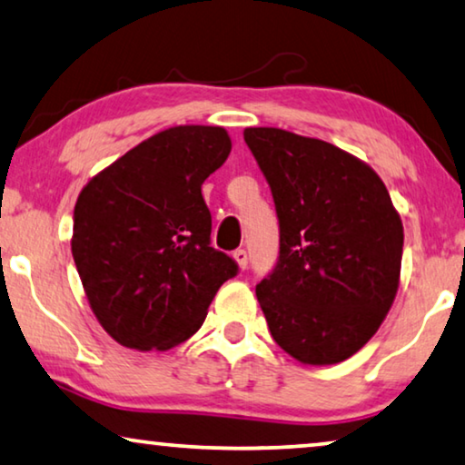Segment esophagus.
<instances>
[{
    "label": "esophagus",
    "instance_id": "obj_1",
    "mask_svg": "<svg viewBox=\"0 0 465 465\" xmlns=\"http://www.w3.org/2000/svg\"><path fill=\"white\" fill-rule=\"evenodd\" d=\"M233 261L238 262L240 269H246L248 267V254H246L244 248H238V251L233 252Z\"/></svg>",
    "mask_w": 465,
    "mask_h": 465
}]
</instances>
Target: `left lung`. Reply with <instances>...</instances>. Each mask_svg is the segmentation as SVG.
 Returning <instances> with one entry per match:
<instances>
[{
    "instance_id": "8db88e82",
    "label": "left lung",
    "mask_w": 465,
    "mask_h": 465,
    "mask_svg": "<svg viewBox=\"0 0 465 465\" xmlns=\"http://www.w3.org/2000/svg\"><path fill=\"white\" fill-rule=\"evenodd\" d=\"M280 219V259L256 299L273 341L304 365L367 344L399 290L403 223L382 179L334 143L248 127Z\"/></svg>"
}]
</instances>
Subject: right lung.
<instances>
[{
	"label": "right lung",
	"instance_id": "right-lung-1",
	"mask_svg": "<svg viewBox=\"0 0 465 465\" xmlns=\"http://www.w3.org/2000/svg\"><path fill=\"white\" fill-rule=\"evenodd\" d=\"M223 127L179 124L89 179L74 204L73 259L94 315L135 351L196 334L221 283L238 273L211 246L204 179L227 161Z\"/></svg>",
	"mask_w": 465,
	"mask_h": 465
}]
</instances>
